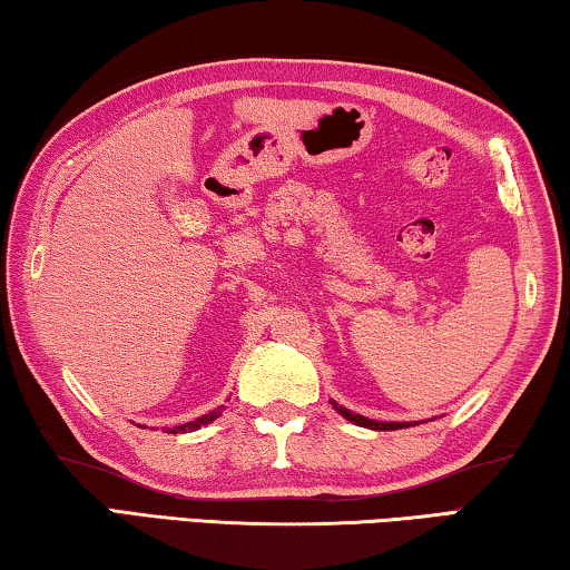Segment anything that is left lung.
I'll use <instances>...</instances> for the list:
<instances>
[{"mask_svg":"<svg viewBox=\"0 0 570 570\" xmlns=\"http://www.w3.org/2000/svg\"><path fill=\"white\" fill-rule=\"evenodd\" d=\"M333 409L338 414H343L348 419V422H353V424H358V426H366V429H376V432H391V429H406V426H412L409 422H373V419H366V416H361V414H353V412H348L346 406H338L333 401ZM416 424V422H414Z\"/></svg>","mask_w":570,"mask_h":570,"instance_id":"1","label":"left lung"}]
</instances>
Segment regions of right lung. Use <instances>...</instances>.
<instances>
[{"label": "right lung", "mask_w": 570, "mask_h": 570, "mask_svg": "<svg viewBox=\"0 0 570 570\" xmlns=\"http://www.w3.org/2000/svg\"><path fill=\"white\" fill-rule=\"evenodd\" d=\"M222 409H224V406H219V409H212L209 414H204V416H199V419H194V422H186V424H181V426H174V429H169V434H186V432H197L199 426H204V424L214 422V419H217V416L222 414Z\"/></svg>", "instance_id": "right-lung-1"}]
</instances>
